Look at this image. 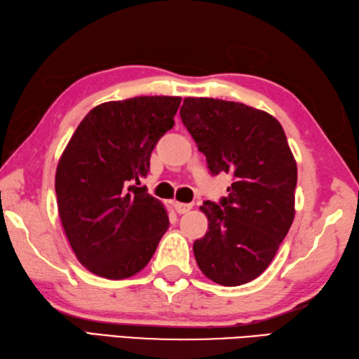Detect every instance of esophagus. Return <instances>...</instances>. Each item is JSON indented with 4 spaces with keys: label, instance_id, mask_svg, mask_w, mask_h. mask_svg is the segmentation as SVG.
Masks as SVG:
<instances>
[{
    "label": "esophagus",
    "instance_id": "1",
    "mask_svg": "<svg viewBox=\"0 0 359 359\" xmlns=\"http://www.w3.org/2000/svg\"><path fill=\"white\" fill-rule=\"evenodd\" d=\"M173 207L175 210H177V213H187L190 209H192V204H187V203H173Z\"/></svg>",
    "mask_w": 359,
    "mask_h": 359
}]
</instances>
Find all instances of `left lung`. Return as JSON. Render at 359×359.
Masks as SVG:
<instances>
[{
    "label": "left lung",
    "instance_id": "8db88e82",
    "mask_svg": "<svg viewBox=\"0 0 359 359\" xmlns=\"http://www.w3.org/2000/svg\"><path fill=\"white\" fill-rule=\"evenodd\" d=\"M180 115L210 173L233 178L219 204L200 207L209 232L194 243L198 267L227 287L249 283L272 262L294 218L298 172L287 138L276 118L243 102L186 98Z\"/></svg>",
    "mask_w": 359,
    "mask_h": 359
}]
</instances>
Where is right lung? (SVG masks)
I'll list each match as a JSON object with an SVG mask.
<instances>
[{"mask_svg":"<svg viewBox=\"0 0 359 359\" xmlns=\"http://www.w3.org/2000/svg\"><path fill=\"white\" fill-rule=\"evenodd\" d=\"M180 104V97L102 102L62 152L55 175L58 212L72 250L89 272L107 280L133 276L169 229L163 203L141 178Z\"/></svg>","mask_w":359,"mask_h":359,"instance_id":"add662e5","label":"right lung"}]
</instances>
